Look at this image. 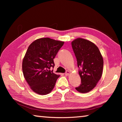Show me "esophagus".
<instances>
[{"label": "esophagus", "instance_id": "obj_1", "mask_svg": "<svg viewBox=\"0 0 122 122\" xmlns=\"http://www.w3.org/2000/svg\"><path fill=\"white\" fill-rule=\"evenodd\" d=\"M69 73H70V72H69V71H66V72L65 73V75H66V76H68L69 74Z\"/></svg>", "mask_w": 122, "mask_h": 122}]
</instances>
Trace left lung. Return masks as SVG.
<instances>
[{
  "label": "left lung",
  "mask_w": 122,
  "mask_h": 122,
  "mask_svg": "<svg viewBox=\"0 0 122 122\" xmlns=\"http://www.w3.org/2000/svg\"><path fill=\"white\" fill-rule=\"evenodd\" d=\"M71 46L78 67L81 68L78 74L81 83L75 89L78 92L86 93L95 87L102 76L103 57L98 47L84 39H76L71 42Z\"/></svg>",
  "instance_id": "8db88e82"
}]
</instances>
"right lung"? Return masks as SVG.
<instances>
[{
    "mask_svg": "<svg viewBox=\"0 0 122 122\" xmlns=\"http://www.w3.org/2000/svg\"><path fill=\"white\" fill-rule=\"evenodd\" d=\"M63 44V41L44 38L29 46L22 60V72L30 89L36 94H48L54 87L60 75L50 69L54 67L53 59Z\"/></svg>",
    "mask_w": 122,
    "mask_h": 122,
    "instance_id": "1",
    "label": "right lung"
}]
</instances>
